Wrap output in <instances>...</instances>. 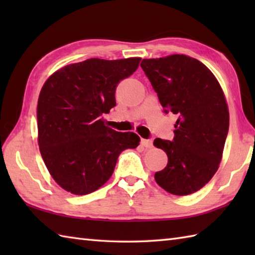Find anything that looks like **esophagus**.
Returning a JSON list of instances; mask_svg holds the SVG:
<instances>
[{"label":"esophagus","instance_id":"34e87169","mask_svg":"<svg viewBox=\"0 0 255 255\" xmlns=\"http://www.w3.org/2000/svg\"><path fill=\"white\" fill-rule=\"evenodd\" d=\"M140 143H141V145H143V147L147 148V149L153 147L152 140H150V139H141V140H140Z\"/></svg>","mask_w":255,"mask_h":255}]
</instances>
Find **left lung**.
Masks as SVG:
<instances>
[{
	"label": "left lung",
	"mask_w": 255,
	"mask_h": 255,
	"mask_svg": "<svg viewBox=\"0 0 255 255\" xmlns=\"http://www.w3.org/2000/svg\"><path fill=\"white\" fill-rule=\"evenodd\" d=\"M140 66L165 113L178 116L173 141L153 142L167 155L155 182L173 195L193 194L211 180L223 159L229 129L224 91L204 63L185 55L143 59Z\"/></svg>",
	"instance_id": "1"
}]
</instances>
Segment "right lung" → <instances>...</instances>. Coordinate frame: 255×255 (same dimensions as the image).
I'll return each instance as SVG.
<instances>
[{"mask_svg":"<svg viewBox=\"0 0 255 255\" xmlns=\"http://www.w3.org/2000/svg\"><path fill=\"white\" fill-rule=\"evenodd\" d=\"M141 58H92L57 70L41 88L37 105L38 144L50 175L74 195L95 192L110 180L118 155L134 149V132H118L101 116L116 105L118 83Z\"/></svg>","mask_w":255,"mask_h":255,"instance_id":"obj_1","label":"right lung"}]
</instances>
